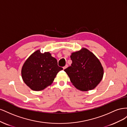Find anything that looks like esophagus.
Here are the masks:
<instances>
[{
	"label": "esophagus",
	"mask_w": 127,
	"mask_h": 127,
	"mask_svg": "<svg viewBox=\"0 0 127 127\" xmlns=\"http://www.w3.org/2000/svg\"><path fill=\"white\" fill-rule=\"evenodd\" d=\"M68 64H66V65H65V66H64V67H63V68H64V69H66V68H67V67H68Z\"/></svg>",
	"instance_id": "34e87169"
}]
</instances>
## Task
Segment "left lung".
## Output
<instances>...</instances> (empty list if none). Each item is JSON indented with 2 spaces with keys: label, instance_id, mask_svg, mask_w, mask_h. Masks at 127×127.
Segmentation results:
<instances>
[{
  "label": "left lung",
  "instance_id": "obj_1",
  "mask_svg": "<svg viewBox=\"0 0 127 127\" xmlns=\"http://www.w3.org/2000/svg\"><path fill=\"white\" fill-rule=\"evenodd\" d=\"M70 59L71 66L64 70L73 85L82 91L94 89L103 76V68L100 61L85 48L71 53Z\"/></svg>",
  "mask_w": 127,
  "mask_h": 127
}]
</instances>
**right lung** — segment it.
<instances>
[{"label":"right lung","instance_id":"add662e5","mask_svg":"<svg viewBox=\"0 0 127 127\" xmlns=\"http://www.w3.org/2000/svg\"><path fill=\"white\" fill-rule=\"evenodd\" d=\"M57 60L49 52L42 53L37 50L26 60L22 69L24 83L31 89L39 91L50 85L59 71Z\"/></svg>","mask_w":127,"mask_h":127}]
</instances>
